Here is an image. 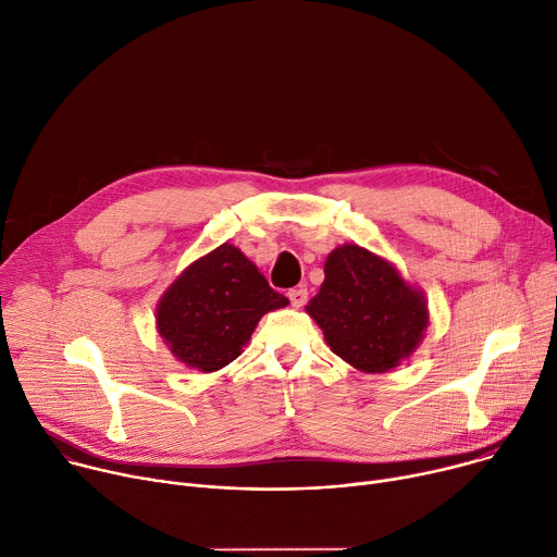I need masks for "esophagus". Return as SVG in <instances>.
Listing matches in <instances>:
<instances>
[{
	"instance_id": "1",
	"label": "esophagus",
	"mask_w": 557,
	"mask_h": 557,
	"mask_svg": "<svg viewBox=\"0 0 557 557\" xmlns=\"http://www.w3.org/2000/svg\"><path fill=\"white\" fill-rule=\"evenodd\" d=\"M288 299H290V305L295 307V309H301L307 305V299H309V290L307 288H290L288 290Z\"/></svg>"
}]
</instances>
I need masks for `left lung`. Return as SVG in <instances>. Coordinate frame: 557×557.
Here are the masks:
<instances>
[{"label": "left lung", "mask_w": 557, "mask_h": 557, "mask_svg": "<svg viewBox=\"0 0 557 557\" xmlns=\"http://www.w3.org/2000/svg\"><path fill=\"white\" fill-rule=\"evenodd\" d=\"M307 313L335 356L362 373H386L407 360L424 337V293L375 252L344 244L329 252L324 282Z\"/></svg>", "instance_id": "1"}]
</instances>
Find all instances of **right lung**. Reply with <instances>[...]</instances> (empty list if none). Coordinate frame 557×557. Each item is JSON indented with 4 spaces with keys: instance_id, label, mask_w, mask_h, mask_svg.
I'll return each instance as SVG.
<instances>
[{
    "instance_id": "obj_1",
    "label": "right lung",
    "mask_w": 557,
    "mask_h": 557,
    "mask_svg": "<svg viewBox=\"0 0 557 557\" xmlns=\"http://www.w3.org/2000/svg\"><path fill=\"white\" fill-rule=\"evenodd\" d=\"M288 299L233 244L195 260L158 305V333L188 369L213 373L231 364L264 313Z\"/></svg>"
}]
</instances>
